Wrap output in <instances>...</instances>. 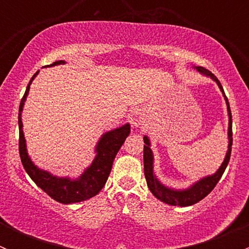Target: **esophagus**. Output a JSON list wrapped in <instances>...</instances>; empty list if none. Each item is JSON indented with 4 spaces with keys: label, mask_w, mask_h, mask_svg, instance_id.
I'll list each match as a JSON object with an SVG mask.
<instances>
[{
    "label": "esophagus",
    "mask_w": 249,
    "mask_h": 249,
    "mask_svg": "<svg viewBox=\"0 0 249 249\" xmlns=\"http://www.w3.org/2000/svg\"><path fill=\"white\" fill-rule=\"evenodd\" d=\"M130 123L132 124V126H140L143 124V118L139 112H132L129 117Z\"/></svg>",
    "instance_id": "34e87169"
}]
</instances>
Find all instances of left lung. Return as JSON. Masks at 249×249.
I'll return each instance as SVG.
<instances>
[{
  "instance_id": "1",
  "label": "left lung",
  "mask_w": 249,
  "mask_h": 249,
  "mask_svg": "<svg viewBox=\"0 0 249 249\" xmlns=\"http://www.w3.org/2000/svg\"><path fill=\"white\" fill-rule=\"evenodd\" d=\"M200 73L205 74V76L211 77L215 83L218 84L219 89L222 90L223 95L225 97V101H227L228 106V112H229V130H228V136H229V145H228V152L225 155V159L223 161L222 166L218 169V171L212 176H207V177L202 178L199 182H196L195 184H193L192 187L188 188L184 190H175L170 189V188L165 187L164 184L158 180V178L155 177L154 172H153V153L150 149V142L148 140L147 136L143 137L144 140V147H143V162H144V177L147 180V185L149 188V190L152 192V194L157 197L160 201L167 203V205L172 206H192L194 203L201 201L203 197L207 196L214 187L217 185V183L219 182V179L222 178L223 173H224L225 169H227L228 164H229L230 155H231V145H232V119H231V110H230L229 101H228V97L225 96L224 90H223L222 84L218 80V78L214 76L211 71L206 70L205 67H195Z\"/></svg>"
}]
</instances>
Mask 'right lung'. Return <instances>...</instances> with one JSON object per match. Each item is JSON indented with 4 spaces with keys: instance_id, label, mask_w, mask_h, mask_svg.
Here are the masks:
<instances>
[{
    "instance_id": "right-lung-1",
    "label": "right lung",
    "mask_w": 249,
    "mask_h": 249,
    "mask_svg": "<svg viewBox=\"0 0 249 249\" xmlns=\"http://www.w3.org/2000/svg\"><path fill=\"white\" fill-rule=\"evenodd\" d=\"M60 64H65V61H62V60L55 61L50 66ZM37 74H38V71L30 80L19 106V118H18V123H19V154L22 166H24L27 175L31 177V179L55 201L65 203V205L84 201V200H88L99 194L100 190L106 184L115 155L119 152L120 147L125 142L126 137L129 136L130 125L125 124L124 126L106 132L100 139L96 145L97 154L94 161L77 179H70L67 177H56V176H53L52 173L38 169L31 161L29 154H27L21 122V110L27 94H29L30 84Z\"/></svg>"
}]
</instances>
